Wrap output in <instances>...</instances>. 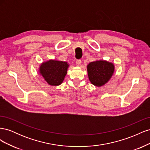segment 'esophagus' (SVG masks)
Here are the masks:
<instances>
[{"label": "esophagus", "mask_w": 150, "mask_h": 150, "mask_svg": "<svg viewBox=\"0 0 150 150\" xmlns=\"http://www.w3.org/2000/svg\"><path fill=\"white\" fill-rule=\"evenodd\" d=\"M81 63H82V61H81V60H80V59H78L76 61V64L77 66H80Z\"/></svg>", "instance_id": "1"}]
</instances>
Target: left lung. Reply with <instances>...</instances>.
<instances>
[{
    "label": "left lung",
    "mask_w": 150,
    "mask_h": 150,
    "mask_svg": "<svg viewBox=\"0 0 150 150\" xmlns=\"http://www.w3.org/2000/svg\"><path fill=\"white\" fill-rule=\"evenodd\" d=\"M88 78L93 85L101 87L107 83L115 71V66L112 62L104 60L90 62L87 66Z\"/></svg>",
    "instance_id": "8db88e82"
}]
</instances>
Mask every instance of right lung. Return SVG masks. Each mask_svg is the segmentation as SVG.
I'll list each match as a JSON object with an SVG mask.
<instances>
[{
    "label": "right lung",
    "mask_w": 150,
    "mask_h": 150,
    "mask_svg": "<svg viewBox=\"0 0 150 150\" xmlns=\"http://www.w3.org/2000/svg\"><path fill=\"white\" fill-rule=\"evenodd\" d=\"M68 67L67 62L51 59L40 64L39 73L49 85L59 86L64 81Z\"/></svg>",
    "instance_id": "obj_1"
}]
</instances>
